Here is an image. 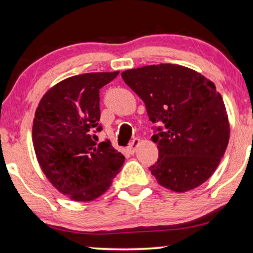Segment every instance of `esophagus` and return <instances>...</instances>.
Masks as SVG:
<instances>
[{"label":"esophagus","mask_w":253,"mask_h":253,"mask_svg":"<svg viewBox=\"0 0 253 253\" xmlns=\"http://www.w3.org/2000/svg\"><path fill=\"white\" fill-rule=\"evenodd\" d=\"M139 144H140V139L138 138H134L132 141H130V144L128 145V147H127V151H128L129 153H134L136 149H138Z\"/></svg>","instance_id":"obj_1"}]
</instances>
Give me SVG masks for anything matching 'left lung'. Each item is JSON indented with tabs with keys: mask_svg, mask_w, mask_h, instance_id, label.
<instances>
[{
	"mask_svg": "<svg viewBox=\"0 0 253 253\" xmlns=\"http://www.w3.org/2000/svg\"><path fill=\"white\" fill-rule=\"evenodd\" d=\"M144 101L155 128L158 161L151 173L168 189L184 193L207 181L216 170L229 139L222 97L213 82L199 72L159 64L121 74Z\"/></svg>",
	"mask_w": 253,
	"mask_h": 253,
	"instance_id": "obj_1",
	"label": "left lung"
}]
</instances>
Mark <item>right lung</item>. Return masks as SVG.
<instances>
[{"mask_svg": "<svg viewBox=\"0 0 253 253\" xmlns=\"http://www.w3.org/2000/svg\"><path fill=\"white\" fill-rule=\"evenodd\" d=\"M119 75L90 72L62 81L40 100L33 121L34 151L42 172L75 201L102 195L120 172L124 155L110 141L96 143L100 89Z\"/></svg>", "mask_w": 253, "mask_h": 253, "instance_id": "right-lung-1", "label": "right lung"}]
</instances>
